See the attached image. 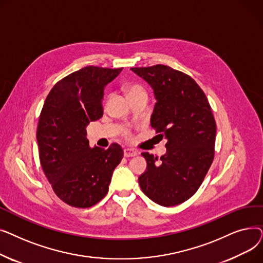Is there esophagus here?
Wrapping results in <instances>:
<instances>
[{"mask_svg": "<svg viewBox=\"0 0 263 263\" xmlns=\"http://www.w3.org/2000/svg\"><path fill=\"white\" fill-rule=\"evenodd\" d=\"M137 155V151L133 150V149H130V148H124L123 149V156L127 157V158H130V157H135Z\"/></svg>", "mask_w": 263, "mask_h": 263, "instance_id": "1", "label": "esophagus"}]
</instances>
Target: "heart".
I'll return each instance as SVG.
<instances>
[{
  "instance_id": "1",
  "label": "heart",
  "mask_w": 263,
  "mask_h": 263,
  "mask_svg": "<svg viewBox=\"0 0 263 263\" xmlns=\"http://www.w3.org/2000/svg\"><path fill=\"white\" fill-rule=\"evenodd\" d=\"M128 91H129V95H131L134 92H140V91H145V90L143 89V87H141L139 85H132L128 88Z\"/></svg>"
}]
</instances>
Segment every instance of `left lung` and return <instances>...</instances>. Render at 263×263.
Returning a JSON list of instances; mask_svg holds the SVG:
<instances>
[{"instance_id": "left-lung-1", "label": "left lung", "mask_w": 263, "mask_h": 263, "mask_svg": "<svg viewBox=\"0 0 263 263\" xmlns=\"http://www.w3.org/2000/svg\"><path fill=\"white\" fill-rule=\"evenodd\" d=\"M154 89L157 103L150 123L167 140L160 159L143 153L147 170L139 177L144 194L173 206L195 194L214 157L216 124L209 101L190 76L170 66L131 68Z\"/></svg>"}]
</instances>
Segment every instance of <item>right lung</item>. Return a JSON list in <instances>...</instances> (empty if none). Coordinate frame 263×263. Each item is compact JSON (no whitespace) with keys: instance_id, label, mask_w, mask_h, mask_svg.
I'll return each mask as SVG.
<instances>
[{"instance_id":"obj_1","label":"right lung","mask_w":263,"mask_h":263,"mask_svg":"<svg viewBox=\"0 0 263 263\" xmlns=\"http://www.w3.org/2000/svg\"><path fill=\"white\" fill-rule=\"evenodd\" d=\"M122 70L87 66L59 81L39 116L37 143L41 167L64 202L89 208L108 191L123 151L118 144L91 148L86 127L103 115L104 88Z\"/></svg>"}]
</instances>
